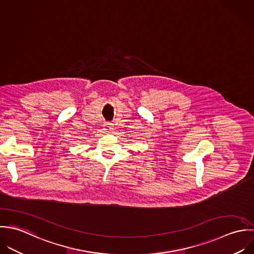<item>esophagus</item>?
<instances>
[{
    "mask_svg": "<svg viewBox=\"0 0 254 254\" xmlns=\"http://www.w3.org/2000/svg\"><path fill=\"white\" fill-rule=\"evenodd\" d=\"M103 127H104V130H105V131H108V132L111 131V129L113 128V125H112L111 123H105Z\"/></svg>",
    "mask_w": 254,
    "mask_h": 254,
    "instance_id": "esophagus-1",
    "label": "esophagus"
}]
</instances>
